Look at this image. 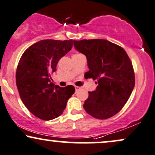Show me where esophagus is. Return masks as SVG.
I'll list each match as a JSON object with an SVG mask.
<instances>
[{
    "instance_id": "esophagus-1",
    "label": "esophagus",
    "mask_w": 155,
    "mask_h": 155,
    "mask_svg": "<svg viewBox=\"0 0 155 155\" xmlns=\"http://www.w3.org/2000/svg\"><path fill=\"white\" fill-rule=\"evenodd\" d=\"M79 89H80V87H75V91H76V92H78V91H79Z\"/></svg>"
}]
</instances>
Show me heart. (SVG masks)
<instances>
[{
	"label": "heart",
	"mask_w": 155,
	"mask_h": 155,
	"mask_svg": "<svg viewBox=\"0 0 155 155\" xmlns=\"http://www.w3.org/2000/svg\"><path fill=\"white\" fill-rule=\"evenodd\" d=\"M80 55V54H76V55Z\"/></svg>",
	"instance_id": "1"
}]
</instances>
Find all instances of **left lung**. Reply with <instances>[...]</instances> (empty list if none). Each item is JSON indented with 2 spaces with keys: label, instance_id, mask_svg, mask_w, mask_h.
Segmentation results:
<instances>
[{
  "label": "left lung",
  "instance_id": "left-lung-1",
  "mask_svg": "<svg viewBox=\"0 0 155 155\" xmlns=\"http://www.w3.org/2000/svg\"><path fill=\"white\" fill-rule=\"evenodd\" d=\"M76 50L87 57L88 78L97 80L84 103L88 114L98 119L113 116L124 107L135 85L132 63L125 50L106 40H74Z\"/></svg>",
  "mask_w": 155,
  "mask_h": 155
}]
</instances>
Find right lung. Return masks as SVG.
Segmentation results:
<instances>
[{
  "label": "right lung",
  "mask_w": 155,
  "mask_h": 155,
  "mask_svg": "<svg viewBox=\"0 0 155 155\" xmlns=\"http://www.w3.org/2000/svg\"><path fill=\"white\" fill-rule=\"evenodd\" d=\"M73 40H40L22 54L16 73V83L24 105L45 120L60 116L74 92V86L61 87L51 82L59 60L73 47Z\"/></svg>",
  "instance_id": "right-lung-1"
}]
</instances>
